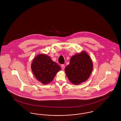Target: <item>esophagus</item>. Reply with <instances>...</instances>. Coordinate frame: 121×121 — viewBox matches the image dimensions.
Returning <instances> with one entry per match:
<instances>
[{
	"instance_id": "1",
	"label": "esophagus",
	"mask_w": 121,
	"mask_h": 121,
	"mask_svg": "<svg viewBox=\"0 0 121 121\" xmlns=\"http://www.w3.org/2000/svg\"><path fill=\"white\" fill-rule=\"evenodd\" d=\"M61 68L63 69V70H64V69H65V66L63 64H62L61 65Z\"/></svg>"
}]
</instances>
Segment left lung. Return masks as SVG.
<instances>
[{"label":"left lung","mask_w":121,"mask_h":121,"mask_svg":"<svg viewBox=\"0 0 121 121\" xmlns=\"http://www.w3.org/2000/svg\"><path fill=\"white\" fill-rule=\"evenodd\" d=\"M92 69L91 59L86 52H82L71 58L70 63L66 66L65 71L69 80L78 85L88 78Z\"/></svg>","instance_id":"left-lung-1"}]
</instances>
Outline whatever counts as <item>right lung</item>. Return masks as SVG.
Segmentation results:
<instances>
[{
	"mask_svg": "<svg viewBox=\"0 0 121 121\" xmlns=\"http://www.w3.org/2000/svg\"><path fill=\"white\" fill-rule=\"evenodd\" d=\"M31 69L35 78L42 83L46 84L52 81L61 67L53 62L50 57L41 54L34 59Z\"/></svg>",
	"mask_w": 121,
	"mask_h": 121,
	"instance_id": "1",
	"label": "right lung"
}]
</instances>
